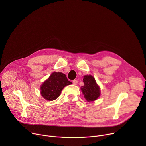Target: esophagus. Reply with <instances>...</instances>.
<instances>
[{"label": "esophagus", "mask_w": 146, "mask_h": 146, "mask_svg": "<svg viewBox=\"0 0 146 146\" xmlns=\"http://www.w3.org/2000/svg\"><path fill=\"white\" fill-rule=\"evenodd\" d=\"M77 83H78V81H77V80H73V84L74 85H77Z\"/></svg>", "instance_id": "34e87169"}]
</instances>
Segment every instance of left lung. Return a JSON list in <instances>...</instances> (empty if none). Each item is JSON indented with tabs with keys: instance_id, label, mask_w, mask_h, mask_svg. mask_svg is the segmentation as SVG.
<instances>
[{
	"instance_id": "obj_1",
	"label": "left lung",
	"mask_w": 146,
	"mask_h": 146,
	"mask_svg": "<svg viewBox=\"0 0 146 146\" xmlns=\"http://www.w3.org/2000/svg\"><path fill=\"white\" fill-rule=\"evenodd\" d=\"M84 86L81 88L84 97L88 102L94 101L100 95V88L97 85L95 79L91 75L84 76L83 78Z\"/></svg>"
}]
</instances>
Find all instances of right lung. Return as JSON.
<instances>
[{
	"instance_id": "obj_1",
	"label": "right lung",
	"mask_w": 146,
	"mask_h": 146,
	"mask_svg": "<svg viewBox=\"0 0 146 146\" xmlns=\"http://www.w3.org/2000/svg\"><path fill=\"white\" fill-rule=\"evenodd\" d=\"M70 84H72V82L68 80L65 74L54 72L41 85V94L46 100H53L59 97L65 86Z\"/></svg>"
}]
</instances>
